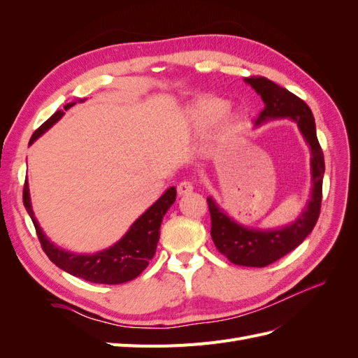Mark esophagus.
Segmentation results:
<instances>
[{"label":"esophagus","mask_w":358,"mask_h":358,"mask_svg":"<svg viewBox=\"0 0 358 358\" xmlns=\"http://www.w3.org/2000/svg\"><path fill=\"white\" fill-rule=\"evenodd\" d=\"M192 189H194V185H192V182L191 180H182L179 185H178V194L179 196H183V194H189V192H192Z\"/></svg>","instance_id":"esophagus-1"}]
</instances>
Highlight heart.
<instances>
[{
	"instance_id": "1",
	"label": "heart",
	"mask_w": 358,
	"mask_h": 358,
	"mask_svg": "<svg viewBox=\"0 0 358 358\" xmlns=\"http://www.w3.org/2000/svg\"><path fill=\"white\" fill-rule=\"evenodd\" d=\"M229 110V103L221 99H206L194 104L188 110L189 122L197 129H206L213 125Z\"/></svg>"
}]
</instances>
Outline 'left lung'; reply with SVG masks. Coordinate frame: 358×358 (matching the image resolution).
Listing matches in <instances>:
<instances>
[{
    "instance_id": "8db88e82",
    "label": "left lung",
    "mask_w": 358,
    "mask_h": 358,
    "mask_svg": "<svg viewBox=\"0 0 358 358\" xmlns=\"http://www.w3.org/2000/svg\"><path fill=\"white\" fill-rule=\"evenodd\" d=\"M252 88L262 95L264 109L259 113L257 122L259 124L268 117H291L297 122L303 137L310 146L312 152V196L306 210L300 218L285 229L275 231H258L245 229L236 224L229 216L222 213L218 206L209 197V212L212 229L210 234L218 251L230 259L233 264L248 267H266L273 264L292 249H296L315 227L322 200V176H324V154L320 146L315 131V119L309 106L263 76H251L245 79Z\"/></svg>"
}]
</instances>
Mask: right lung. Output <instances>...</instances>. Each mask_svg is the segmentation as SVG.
Returning <instances> with one entry per match:
<instances>
[{
    "label": "right lung",
    "instance_id": "right-lung-1",
    "mask_svg": "<svg viewBox=\"0 0 358 358\" xmlns=\"http://www.w3.org/2000/svg\"><path fill=\"white\" fill-rule=\"evenodd\" d=\"M71 106H74V103L66 104L64 110L70 109ZM64 110H57L45 124H41L34 134L31 136L29 145L55 124L64 115ZM175 200L176 188L171 187L140 216L131 225V229L127 231V234L116 245L94 255H78L57 248L46 239V236L43 234L40 225L34 218V212L31 209L28 182L25 180L24 183V206L31 216L32 224L36 227V233L43 251L49 257L50 262L57 264L59 268L66 270L67 273L73 276L90 280V282L94 284H124L143 272L155 255L162 216L166 215Z\"/></svg>",
    "mask_w": 358,
    "mask_h": 358
}]
</instances>
